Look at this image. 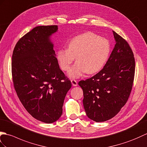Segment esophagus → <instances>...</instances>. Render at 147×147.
<instances>
[{
  "mask_svg": "<svg viewBox=\"0 0 147 147\" xmlns=\"http://www.w3.org/2000/svg\"><path fill=\"white\" fill-rule=\"evenodd\" d=\"M71 84H72L73 86H77L78 84H77V80H74V79H71Z\"/></svg>",
  "mask_w": 147,
  "mask_h": 147,
  "instance_id": "1",
  "label": "esophagus"
}]
</instances>
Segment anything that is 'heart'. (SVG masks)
I'll list each match as a JSON object with an SVG mask.
<instances>
[{
  "instance_id": "b5f03b06",
  "label": "heart",
  "mask_w": 147,
  "mask_h": 147,
  "mask_svg": "<svg viewBox=\"0 0 147 147\" xmlns=\"http://www.w3.org/2000/svg\"><path fill=\"white\" fill-rule=\"evenodd\" d=\"M111 51L109 41L92 32H86L71 38L68 49L58 50L57 58L64 71L70 69L76 57L77 62L68 71L70 78H79L84 74L98 72L106 63Z\"/></svg>"
}]
</instances>
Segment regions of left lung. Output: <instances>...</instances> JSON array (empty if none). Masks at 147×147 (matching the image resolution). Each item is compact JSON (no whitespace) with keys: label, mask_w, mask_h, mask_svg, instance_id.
Instances as JSON below:
<instances>
[{"label":"left lung","mask_w":147,"mask_h":147,"mask_svg":"<svg viewBox=\"0 0 147 147\" xmlns=\"http://www.w3.org/2000/svg\"><path fill=\"white\" fill-rule=\"evenodd\" d=\"M113 32L116 45L104 68L79 82L83 90L85 111L96 122L106 121L120 111L129 98L134 80V55L128 42Z\"/></svg>","instance_id":"obj_1"}]
</instances>
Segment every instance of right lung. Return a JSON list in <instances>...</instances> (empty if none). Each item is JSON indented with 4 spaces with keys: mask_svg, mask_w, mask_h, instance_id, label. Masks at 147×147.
<instances>
[{
    "mask_svg": "<svg viewBox=\"0 0 147 147\" xmlns=\"http://www.w3.org/2000/svg\"><path fill=\"white\" fill-rule=\"evenodd\" d=\"M57 30L56 25L35 27L18 41L12 57L13 84L19 100L33 118L46 123L60 118L71 87L50 41Z\"/></svg>",
    "mask_w": 147,
    "mask_h": 147,
    "instance_id": "obj_1",
    "label": "right lung"
}]
</instances>
